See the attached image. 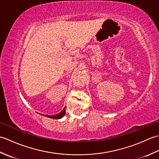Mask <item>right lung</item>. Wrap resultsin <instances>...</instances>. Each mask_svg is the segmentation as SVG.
Wrapping results in <instances>:
<instances>
[{"label": "right lung", "mask_w": 159, "mask_h": 159, "mask_svg": "<svg viewBox=\"0 0 159 159\" xmlns=\"http://www.w3.org/2000/svg\"><path fill=\"white\" fill-rule=\"evenodd\" d=\"M65 114H66V107H64V109L58 114L54 115V116H47V115H44V116H46L47 117H49V118H52V119H57H57H61V118H62L64 116H65Z\"/></svg>", "instance_id": "obj_1"}]
</instances>
